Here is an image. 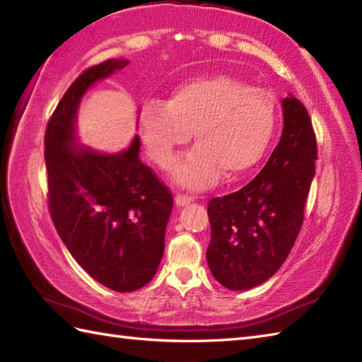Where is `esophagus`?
I'll use <instances>...</instances> for the list:
<instances>
[{"label": "esophagus", "mask_w": 362, "mask_h": 362, "mask_svg": "<svg viewBox=\"0 0 362 362\" xmlns=\"http://www.w3.org/2000/svg\"><path fill=\"white\" fill-rule=\"evenodd\" d=\"M193 201H194V197H191V196H185V194H177L175 196V204L180 205V206L188 205V204H191Z\"/></svg>", "instance_id": "obj_1"}]
</instances>
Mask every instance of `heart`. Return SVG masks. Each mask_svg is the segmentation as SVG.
Listing matches in <instances>:
<instances>
[{
    "label": "heart",
    "mask_w": 362,
    "mask_h": 362,
    "mask_svg": "<svg viewBox=\"0 0 362 362\" xmlns=\"http://www.w3.org/2000/svg\"><path fill=\"white\" fill-rule=\"evenodd\" d=\"M275 127L272 96L228 74H209L177 86L168 101L141 107L140 134L149 157L171 168L179 149L194 135L196 148L177 171V180L202 188L218 179L247 173L271 141Z\"/></svg>",
    "instance_id": "heart-1"
}]
</instances>
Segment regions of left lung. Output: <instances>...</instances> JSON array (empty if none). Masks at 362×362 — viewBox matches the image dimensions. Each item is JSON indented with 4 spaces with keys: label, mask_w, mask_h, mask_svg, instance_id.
I'll return each mask as SVG.
<instances>
[{
    "label": "left lung",
    "mask_w": 362,
    "mask_h": 362,
    "mask_svg": "<svg viewBox=\"0 0 362 362\" xmlns=\"http://www.w3.org/2000/svg\"><path fill=\"white\" fill-rule=\"evenodd\" d=\"M283 105V134L255 179L236 193L209 202L210 271L222 286L244 291L279 271L305 219L316 174L317 140L306 107L297 98Z\"/></svg>",
    "instance_id": "left-lung-1"
}]
</instances>
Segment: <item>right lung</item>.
Listing matches in <instances>:
<instances>
[{
    "mask_svg": "<svg viewBox=\"0 0 362 362\" xmlns=\"http://www.w3.org/2000/svg\"><path fill=\"white\" fill-rule=\"evenodd\" d=\"M127 60L109 59L82 71L60 99L45 132L48 206L52 224L73 258L104 286L143 288L165 250L173 194L141 163L140 136L115 156L74 146V118L82 95Z\"/></svg>",
    "mask_w": 362,
    "mask_h": 362,
    "instance_id": "obj_1",
    "label": "right lung"
}]
</instances>
